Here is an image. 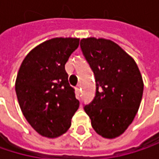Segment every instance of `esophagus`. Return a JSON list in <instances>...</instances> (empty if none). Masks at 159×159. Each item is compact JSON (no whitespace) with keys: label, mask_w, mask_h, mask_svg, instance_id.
I'll list each match as a JSON object with an SVG mask.
<instances>
[{"label":"esophagus","mask_w":159,"mask_h":159,"mask_svg":"<svg viewBox=\"0 0 159 159\" xmlns=\"http://www.w3.org/2000/svg\"><path fill=\"white\" fill-rule=\"evenodd\" d=\"M75 90H76V95H77V96L79 97V96H80V90H81V88H80V85H78V86H76Z\"/></svg>","instance_id":"1"}]
</instances>
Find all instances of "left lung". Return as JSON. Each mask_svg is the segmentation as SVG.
<instances>
[{
	"label": "left lung",
	"mask_w": 159,
	"mask_h": 159,
	"mask_svg": "<svg viewBox=\"0 0 159 159\" xmlns=\"http://www.w3.org/2000/svg\"><path fill=\"white\" fill-rule=\"evenodd\" d=\"M80 47L96 80L95 98L84 110L99 135L118 137L133 122L140 107L143 83L138 66L109 39H83Z\"/></svg>",
	"instance_id": "8db88e82"
}]
</instances>
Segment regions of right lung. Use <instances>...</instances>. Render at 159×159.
I'll return each mask as SVG.
<instances>
[{"label":"right lung","instance_id":"1","mask_svg":"<svg viewBox=\"0 0 159 159\" xmlns=\"http://www.w3.org/2000/svg\"><path fill=\"white\" fill-rule=\"evenodd\" d=\"M78 46L79 39H51L33 48L20 66L16 81L18 103L28 123L43 136L64 134L79 108L65 71Z\"/></svg>","mask_w":159,"mask_h":159}]
</instances>
